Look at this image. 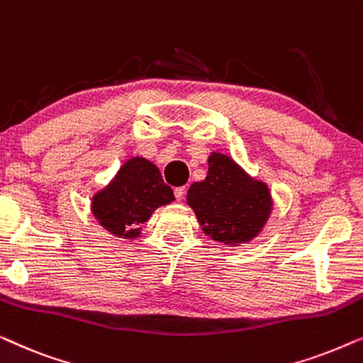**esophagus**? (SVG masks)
I'll use <instances>...</instances> for the list:
<instances>
[{
    "label": "esophagus",
    "instance_id": "1",
    "mask_svg": "<svg viewBox=\"0 0 363 363\" xmlns=\"http://www.w3.org/2000/svg\"><path fill=\"white\" fill-rule=\"evenodd\" d=\"M185 193H186V186H177L175 188V198H177V200H183Z\"/></svg>",
    "mask_w": 363,
    "mask_h": 363
}]
</instances>
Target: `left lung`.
I'll return each mask as SVG.
<instances>
[{
    "label": "left lung",
    "mask_w": 363,
    "mask_h": 363,
    "mask_svg": "<svg viewBox=\"0 0 363 363\" xmlns=\"http://www.w3.org/2000/svg\"><path fill=\"white\" fill-rule=\"evenodd\" d=\"M186 200L203 231L221 242L252 240L271 213V195L264 183L251 180L221 153L210 157L206 178L193 183Z\"/></svg>",
    "instance_id": "left-lung-1"
}]
</instances>
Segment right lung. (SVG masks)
<instances>
[{
    "label": "right lung",
    "mask_w": 363,
    "mask_h": 363,
    "mask_svg": "<svg viewBox=\"0 0 363 363\" xmlns=\"http://www.w3.org/2000/svg\"><path fill=\"white\" fill-rule=\"evenodd\" d=\"M175 200L152 162L135 157L118 170L111 185L92 198V213L99 223L118 238H137L158 206Z\"/></svg>",
    "instance_id": "right-lung-1"
}]
</instances>
